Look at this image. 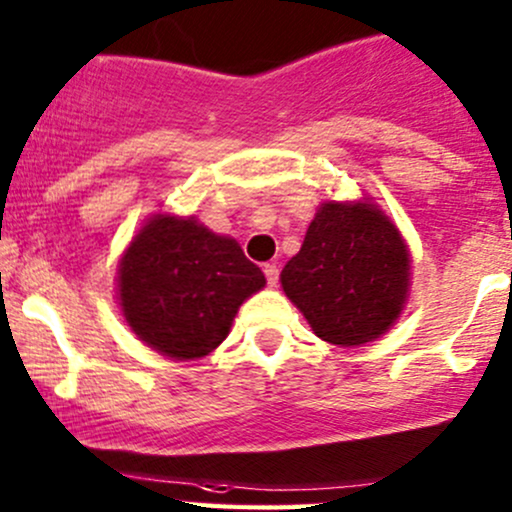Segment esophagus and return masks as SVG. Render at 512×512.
<instances>
[{
  "instance_id": "34e87169",
  "label": "esophagus",
  "mask_w": 512,
  "mask_h": 512,
  "mask_svg": "<svg viewBox=\"0 0 512 512\" xmlns=\"http://www.w3.org/2000/svg\"><path fill=\"white\" fill-rule=\"evenodd\" d=\"M263 273H266V280H268L270 287L278 285L280 270H278V266H275V263H266V266H263Z\"/></svg>"
}]
</instances>
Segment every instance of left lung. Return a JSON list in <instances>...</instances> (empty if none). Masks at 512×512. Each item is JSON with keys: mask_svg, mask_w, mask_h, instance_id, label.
Here are the masks:
<instances>
[{"mask_svg": "<svg viewBox=\"0 0 512 512\" xmlns=\"http://www.w3.org/2000/svg\"><path fill=\"white\" fill-rule=\"evenodd\" d=\"M282 290L321 340L359 347L398 321L410 292V251L376 203L328 201L318 208Z\"/></svg>", "mask_w": 512, "mask_h": 512, "instance_id": "left-lung-1", "label": "left lung"}]
</instances>
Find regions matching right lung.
<instances>
[{
  "label": "right lung",
  "mask_w": 512,
  "mask_h": 512,
  "mask_svg": "<svg viewBox=\"0 0 512 512\" xmlns=\"http://www.w3.org/2000/svg\"><path fill=\"white\" fill-rule=\"evenodd\" d=\"M263 287L261 268L242 246L194 215H153L131 239L117 273L119 306L136 338L182 362L213 352L239 306Z\"/></svg>",
  "instance_id": "1"
}]
</instances>
